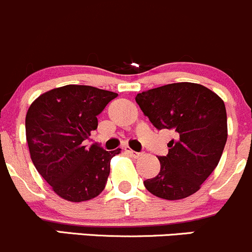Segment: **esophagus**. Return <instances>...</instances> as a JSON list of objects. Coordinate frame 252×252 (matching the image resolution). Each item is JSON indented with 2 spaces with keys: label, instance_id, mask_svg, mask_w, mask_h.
Returning a JSON list of instances; mask_svg holds the SVG:
<instances>
[{
  "label": "esophagus",
  "instance_id": "obj_1",
  "mask_svg": "<svg viewBox=\"0 0 252 252\" xmlns=\"http://www.w3.org/2000/svg\"><path fill=\"white\" fill-rule=\"evenodd\" d=\"M125 152L127 153V154L131 155L132 158H134V159H138L139 157H142V153H137V152H134V150L129 149V148H125Z\"/></svg>",
  "mask_w": 252,
  "mask_h": 252
}]
</instances>
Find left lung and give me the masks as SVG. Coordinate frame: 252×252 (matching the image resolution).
<instances>
[{
	"mask_svg": "<svg viewBox=\"0 0 252 252\" xmlns=\"http://www.w3.org/2000/svg\"><path fill=\"white\" fill-rule=\"evenodd\" d=\"M136 102L158 129L177 133L167 144L168 154L158 158L160 172L144 181L147 190L166 200L198 191L219 165L227 142L222 98L203 85L177 82L138 93Z\"/></svg>",
	"mask_w": 252,
	"mask_h": 252,
	"instance_id": "1",
	"label": "left lung"
}]
</instances>
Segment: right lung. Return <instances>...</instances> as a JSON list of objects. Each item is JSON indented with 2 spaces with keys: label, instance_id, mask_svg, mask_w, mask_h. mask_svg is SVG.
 Wrapping results in <instances>:
<instances>
[{
  "label": "right lung",
  "instance_id": "add662e5",
  "mask_svg": "<svg viewBox=\"0 0 252 252\" xmlns=\"http://www.w3.org/2000/svg\"><path fill=\"white\" fill-rule=\"evenodd\" d=\"M118 93L82 85H66L38 95L25 118V132L36 170L62 199L87 201L105 188L110 160L107 152L82 142L98 126L99 115Z\"/></svg>",
  "mask_w": 252,
  "mask_h": 252
}]
</instances>
